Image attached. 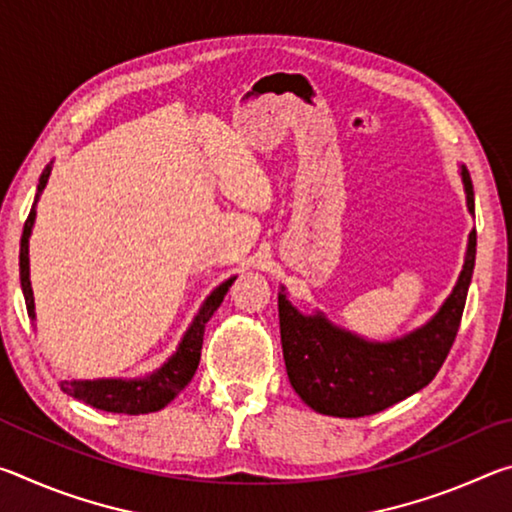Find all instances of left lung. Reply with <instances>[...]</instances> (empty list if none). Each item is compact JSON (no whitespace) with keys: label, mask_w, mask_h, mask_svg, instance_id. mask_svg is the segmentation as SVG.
<instances>
[{"label":"left lung","mask_w":512,"mask_h":512,"mask_svg":"<svg viewBox=\"0 0 512 512\" xmlns=\"http://www.w3.org/2000/svg\"><path fill=\"white\" fill-rule=\"evenodd\" d=\"M461 171L467 212L474 214V187ZM476 257V230L467 237L463 271L427 323L393 341H370L334 325L323 311L302 314L287 289L277 293L284 363L293 391L311 409L334 418H363L418 393L447 359L461 325Z\"/></svg>","instance_id":"obj_1"}]
</instances>
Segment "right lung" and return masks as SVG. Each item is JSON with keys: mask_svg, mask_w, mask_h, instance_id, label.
<instances>
[{"mask_svg": "<svg viewBox=\"0 0 512 512\" xmlns=\"http://www.w3.org/2000/svg\"><path fill=\"white\" fill-rule=\"evenodd\" d=\"M51 167L54 162H49L42 176L38 180V192L33 198V207L29 212V219L24 223V232L20 239V282L24 302H27L29 318L36 320V302H33V289H31V277H29V239L33 232V223H36V205L40 201V194L45 192L47 180L51 176ZM237 280V275L228 277L221 282L194 316L192 325L187 327V332L180 339L176 352L162 363L158 370L149 372L146 377L124 379V377H108V379H65L60 381L63 393L72 395L74 400H81L85 404L94 406L99 411L108 413H126V415H142L153 413L167 406L173 397H176L183 388L192 381L194 372L201 361V348H203V334L207 320L214 316V311L221 307L225 293L232 287V282Z\"/></svg>", "mask_w": 512, "mask_h": 512, "instance_id": "obj_1", "label": "right lung"}]
</instances>
